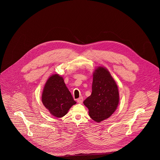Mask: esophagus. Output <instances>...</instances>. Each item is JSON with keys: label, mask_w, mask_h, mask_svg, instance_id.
Instances as JSON below:
<instances>
[{"label": "esophagus", "mask_w": 160, "mask_h": 160, "mask_svg": "<svg viewBox=\"0 0 160 160\" xmlns=\"http://www.w3.org/2000/svg\"><path fill=\"white\" fill-rule=\"evenodd\" d=\"M82 102H83V97H81L77 99V102L79 103H82Z\"/></svg>", "instance_id": "obj_1"}]
</instances>
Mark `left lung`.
<instances>
[{"instance_id":"obj_1","label":"left lung","mask_w":160,"mask_h":160,"mask_svg":"<svg viewBox=\"0 0 160 160\" xmlns=\"http://www.w3.org/2000/svg\"><path fill=\"white\" fill-rule=\"evenodd\" d=\"M91 95L84 101L92 119L100 122L112 116L119 102L118 88L109 71L98 67L93 72Z\"/></svg>"}]
</instances>
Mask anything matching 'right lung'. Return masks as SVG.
I'll return each mask as SVG.
<instances>
[{"mask_svg": "<svg viewBox=\"0 0 160 160\" xmlns=\"http://www.w3.org/2000/svg\"><path fill=\"white\" fill-rule=\"evenodd\" d=\"M42 102L52 116L62 118L76 102L67 88L63 78L52 74L47 79L42 93Z\"/></svg>", "mask_w": 160, "mask_h": 160, "instance_id": "right-lung-1", "label": "right lung"}]
</instances>
